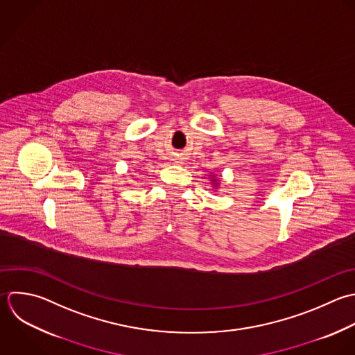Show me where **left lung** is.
Here are the masks:
<instances>
[{
  "label": "left lung",
  "instance_id": "1",
  "mask_svg": "<svg viewBox=\"0 0 355 355\" xmlns=\"http://www.w3.org/2000/svg\"><path fill=\"white\" fill-rule=\"evenodd\" d=\"M211 182L214 184V187H217V185H218V181H216V180H211Z\"/></svg>",
  "mask_w": 355,
  "mask_h": 355
}]
</instances>
